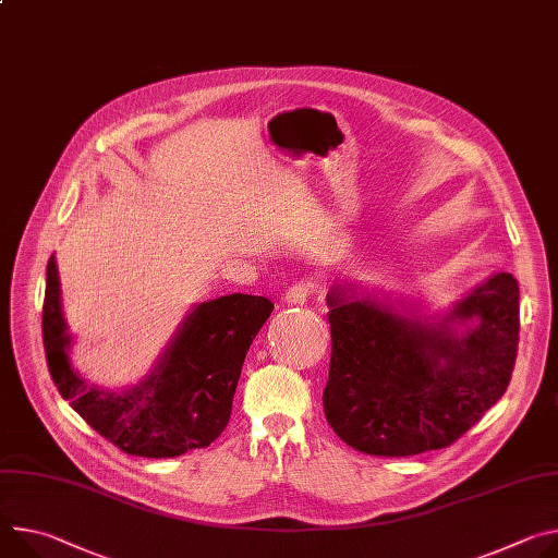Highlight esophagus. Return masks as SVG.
<instances>
[{
  "instance_id": "obj_1",
  "label": "esophagus",
  "mask_w": 558,
  "mask_h": 558,
  "mask_svg": "<svg viewBox=\"0 0 558 558\" xmlns=\"http://www.w3.org/2000/svg\"><path fill=\"white\" fill-rule=\"evenodd\" d=\"M314 282H310V280H300V282H295V284H291L289 289H287V293H284V300L287 302H291V305H305V302L314 295Z\"/></svg>"
}]
</instances>
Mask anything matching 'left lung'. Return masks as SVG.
I'll return each mask as SVG.
<instances>
[{
	"mask_svg": "<svg viewBox=\"0 0 558 558\" xmlns=\"http://www.w3.org/2000/svg\"><path fill=\"white\" fill-rule=\"evenodd\" d=\"M331 361L323 408L331 429L369 456H414L459 440L508 389L519 351V282L496 274L442 323L331 289ZM477 318L459 339L448 323Z\"/></svg>",
	"mask_w": 558,
	"mask_h": 558,
	"instance_id": "left-lung-1",
	"label": "left lung"
}]
</instances>
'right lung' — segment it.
I'll use <instances>...</instances> for the list:
<instances>
[{
  "mask_svg": "<svg viewBox=\"0 0 558 558\" xmlns=\"http://www.w3.org/2000/svg\"><path fill=\"white\" fill-rule=\"evenodd\" d=\"M274 312L263 295L229 293L189 314L162 363L124 393L88 387L69 363L56 258L46 267L41 338L50 378L71 408L124 453L171 459L211 445L231 418L246 351Z\"/></svg>",
  "mask_w": 558,
  "mask_h": 558,
  "instance_id": "right-lung-1",
  "label": "right lung"
}]
</instances>
